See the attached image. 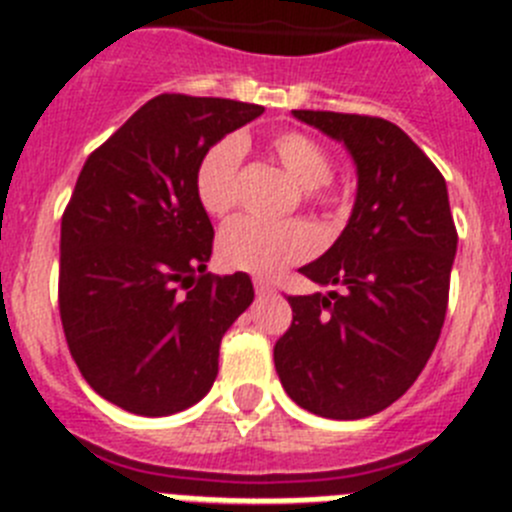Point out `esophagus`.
I'll return each mask as SVG.
<instances>
[{
	"label": "esophagus",
	"mask_w": 512,
	"mask_h": 512,
	"mask_svg": "<svg viewBox=\"0 0 512 512\" xmlns=\"http://www.w3.org/2000/svg\"><path fill=\"white\" fill-rule=\"evenodd\" d=\"M253 289H256V295L259 297L274 295V287H271L269 282H264V279H256V282H253Z\"/></svg>",
	"instance_id": "esophagus-1"
}]
</instances>
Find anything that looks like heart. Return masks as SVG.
Segmentation results:
<instances>
[{"instance_id": "obj_1", "label": "heart", "mask_w": 512, "mask_h": 512, "mask_svg": "<svg viewBox=\"0 0 512 512\" xmlns=\"http://www.w3.org/2000/svg\"><path fill=\"white\" fill-rule=\"evenodd\" d=\"M243 140L225 135L215 140L194 169V192L202 210L225 217L238 202V171L243 161ZM269 151L292 179L307 189L315 207H336L338 194L330 182L333 158L328 148L302 130H277L269 138ZM318 238L305 223H259L251 217L235 220L217 238V259L225 269L246 271L256 277H274L287 266L310 259Z\"/></svg>"}]
</instances>
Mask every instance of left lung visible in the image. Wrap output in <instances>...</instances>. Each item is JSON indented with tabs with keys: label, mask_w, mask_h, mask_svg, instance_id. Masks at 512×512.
Returning a JSON list of instances; mask_svg holds the SVG:
<instances>
[{
	"label": "left lung",
	"mask_w": 512,
	"mask_h": 512,
	"mask_svg": "<svg viewBox=\"0 0 512 512\" xmlns=\"http://www.w3.org/2000/svg\"><path fill=\"white\" fill-rule=\"evenodd\" d=\"M343 140L359 174L351 220L302 266L328 295H289L292 325L274 346L282 387L300 408L356 420L390 408L431 359L449 305L456 225L441 171L395 122L295 110Z\"/></svg>",
	"instance_id": "left-lung-1"
}]
</instances>
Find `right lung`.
I'll list each match as a JSON object with an SVG mask.
<instances>
[{
    "label": "right lung",
    "instance_id": "right-lung-1",
    "mask_svg": "<svg viewBox=\"0 0 512 512\" xmlns=\"http://www.w3.org/2000/svg\"><path fill=\"white\" fill-rule=\"evenodd\" d=\"M261 112L158 94L89 153L76 179L61 217L58 310L81 377L117 408L174 415L215 382L220 341L253 302V284L243 271L205 274L215 230L194 169Z\"/></svg>",
    "mask_w": 512,
    "mask_h": 512
}]
</instances>
